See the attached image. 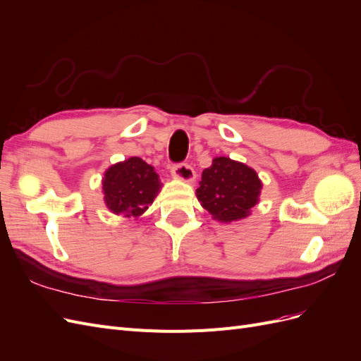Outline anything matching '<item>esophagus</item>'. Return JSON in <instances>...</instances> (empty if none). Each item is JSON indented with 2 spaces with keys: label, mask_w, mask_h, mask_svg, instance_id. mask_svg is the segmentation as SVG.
<instances>
[{
  "label": "esophagus",
  "mask_w": 361,
  "mask_h": 361,
  "mask_svg": "<svg viewBox=\"0 0 361 361\" xmlns=\"http://www.w3.org/2000/svg\"><path fill=\"white\" fill-rule=\"evenodd\" d=\"M171 174L174 178H178L180 180H185V182H192L195 179L194 169L191 166H188V164H185V162L174 164V166L171 167Z\"/></svg>",
  "instance_id": "obj_1"
}]
</instances>
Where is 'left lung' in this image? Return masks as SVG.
Returning <instances> with one entry per match:
<instances>
[{
    "instance_id": "8db88e82",
    "label": "left lung",
    "mask_w": 361,
    "mask_h": 361,
    "mask_svg": "<svg viewBox=\"0 0 361 361\" xmlns=\"http://www.w3.org/2000/svg\"><path fill=\"white\" fill-rule=\"evenodd\" d=\"M262 182L257 173L243 162L218 157L202 173L195 191L199 202L215 220L231 223L250 215L259 202Z\"/></svg>"
}]
</instances>
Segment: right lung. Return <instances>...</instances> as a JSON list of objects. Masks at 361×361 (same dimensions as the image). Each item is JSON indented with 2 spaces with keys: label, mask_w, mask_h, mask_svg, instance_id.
Returning <instances> with one entry per match:
<instances>
[{
  "label": "right lung",
  "mask_w": 361,
  "mask_h": 361,
  "mask_svg": "<svg viewBox=\"0 0 361 361\" xmlns=\"http://www.w3.org/2000/svg\"><path fill=\"white\" fill-rule=\"evenodd\" d=\"M102 190L104 202L113 214L137 218L154 202L161 190V182L154 167L133 157L105 171Z\"/></svg>",
  "instance_id": "add662e5"
}]
</instances>
